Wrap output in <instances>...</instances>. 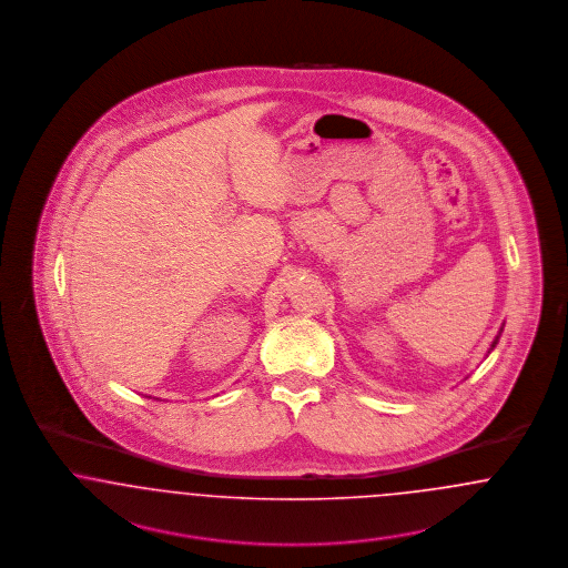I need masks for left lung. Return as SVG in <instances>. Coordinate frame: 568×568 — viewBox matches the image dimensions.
Wrapping results in <instances>:
<instances>
[{"instance_id":"1","label":"left lung","mask_w":568,"mask_h":568,"mask_svg":"<svg viewBox=\"0 0 568 568\" xmlns=\"http://www.w3.org/2000/svg\"><path fill=\"white\" fill-rule=\"evenodd\" d=\"M491 347H496V341H494V343H491Z\"/></svg>"}]
</instances>
